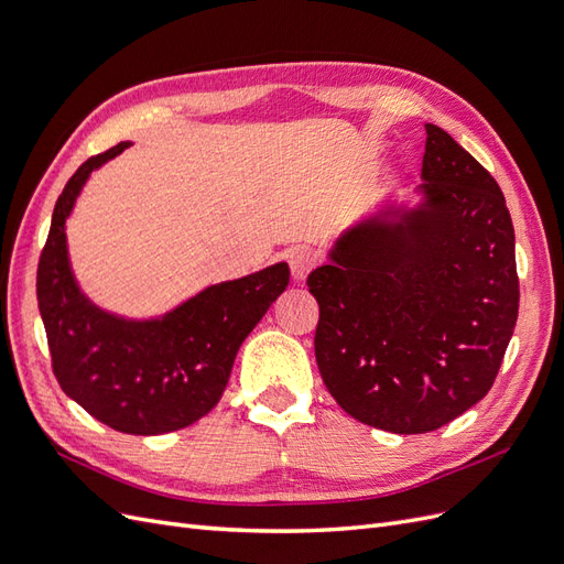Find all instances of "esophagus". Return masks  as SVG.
<instances>
[{
    "label": "esophagus",
    "instance_id": "1",
    "mask_svg": "<svg viewBox=\"0 0 564 564\" xmlns=\"http://www.w3.org/2000/svg\"><path fill=\"white\" fill-rule=\"evenodd\" d=\"M286 263L292 268V278L296 282H303L317 265V256L308 247H292L286 251Z\"/></svg>",
    "mask_w": 564,
    "mask_h": 564
}]
</instances>
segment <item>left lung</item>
<instances>
[{
	"mask_svg": "<svg viewBox=\"0 0 564 564\" xmlns=\"http://www.w3.org/2000/svg\"><path fill=\"white\" fill-rule=\"evenodd\" d=\"M425 133L421 202L362 216L308 275L324 386L352 419L400 435L437 431L487 395L520 303L499 183L445 129Z\"/></svg>",
	"mask_w": 564,
	"mask_h": 564,
	"instance_id": "obj_1",
	"label": "left lung"
}]
</instances>
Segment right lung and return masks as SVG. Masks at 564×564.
<instances>
[{
  "instance_id": "obj_1",
  "label": "right lung",
  "mask_w": 564,
  "mask_h": 564,
  "mask_svg": "<svg viewBox=\"0 0 564 564\" xmlns=\"http://www.w3.org/2000/svg\"><path fill=\"white\" fill-rule=\"evenodd\" d=\"M129 145L87 160L67 181L37 268V303L65 395L119 433L164 435L216 406L242 340L286 289L289 265L212 284L148 319L96 305L77 284L65 224L91 172Z\"/></svg>"
}]
</instances>
